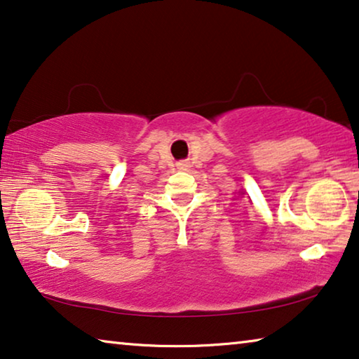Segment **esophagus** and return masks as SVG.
Here are the masks:
<instances>
[{"instance_id":"obj_1","label":"esophagus","mask_w":359,"mask_h":359,"mask_svg":"<svg viewBox=\"0 0 359 359\" xmlns=\"http://www.w3.org/2000/svg\"><path fill=\"white\" fill-rule=\"evenodd\" d=\"M177 168L182 169V171H188L190 169V161H179Z\"/></svg>"}]
</instances>
